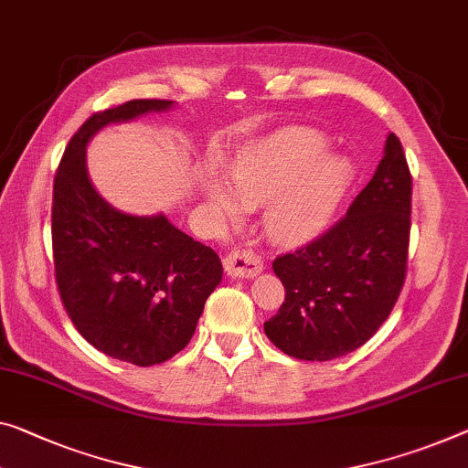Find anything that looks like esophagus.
I'll list each match as a JSON object with an SVG mask.
<instances>
[{
	"instance_id": "34e87169",
	"label": "esophagus",
	"mask_w": 468,
	"mask_h": 468,
	"mask_svg": "<svg viewBox=\"0 0 468 468\" xmlns=\"http://www.w3.org/2000/svg\"><path fill=\"white\" fill-rule=\"evenodd\" d=\"M224 270L232 278H253L263 270L261 257L255 255L249 249H234L224 259Z\"/></svg>"
}]
</instances>
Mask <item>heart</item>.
<instances>
[{"mask_svg":"<svg viewBox=\"0 0 468 468\" xmlns=\"http://www.w3.org/2000/svg\"><path fill=\"white\" fill-rule=\"evenodd\" d=\"M326 150V138L314 129H284L234 154L228 165L232 189L209 171L200 190L234 221L242 218V204L263 205L265 232L278 242H297L326 224L354 179L351 161Z\"/></svg>","mask_w":468,"mask_h":468,"instance_id":"1","label":"heart"}]
</instances>
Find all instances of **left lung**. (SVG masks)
<instances>
[{"label": "left lung", "mask_w": 468, "mask_h": 468, "mask_svg": "<svg viewBox=\"0 0 468 468\" xmlns=\"http://www.w3.org/2000/svg\"><path fill=\"white\" fill-rule=\"evenodd\" d=\"M412 177L389 133L375 176L336 224L274 259L286 297L263 324L286 356L307 362L351 354L391 314L406 278Z\"/></svg>", "instance_id": "1"}]
</instances>
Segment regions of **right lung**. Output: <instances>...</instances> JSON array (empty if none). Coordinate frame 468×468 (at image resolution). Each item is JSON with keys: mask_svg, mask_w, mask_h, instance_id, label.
I'll return each mask as SVG.
<instances>
[{"mask_svg": "<svg viewBox=\"0 0 468 468\" xmlns=\"http://www.w3.org/2000/svg\"><path fill=\"white\" fill-rule=\"evenodd\" d=\"M171 100H129L91 114L70 138L54 177L52 249L58 292L83 339L102 354L154 366L192 339L205 301L221 282V261L159 215H129L93 188L85 148L100 129Z\"/></svg>", "mask_w": 468, "mask_h": 468, "instance_id": "1", "label": "right lung"}]
</instances>
